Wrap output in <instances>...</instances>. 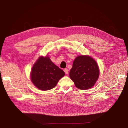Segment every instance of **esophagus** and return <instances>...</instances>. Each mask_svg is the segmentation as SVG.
<instances>
[{"mask_svg": "<svg viewBox=\"0 0 128 128\" xmlns=\"http://www.w3.org/2000/svg\"><path fill=\"white\" fill-rule=\"evenodd\" d=\"M64 72L66 74H68V68H65L64 69Z\"/></svg>", "mask_w": 128, "mask_h": 128, "instance_id": "obj_1", "label": "esophagus"}]
</instances>
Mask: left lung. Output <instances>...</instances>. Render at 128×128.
<instances>
[{
    "label": "left lung",
    "mask_w": 128,
    "mask_h": 128,
    "mask_svg": "<svg viewBox=\"0 0 128 128\" xmlns=\"http://www.w3.org/2000/svg\"><path fill=\"white\" fill-rule=\"evenodd\" d=\"M99 76L98 65L94 60L87 56H77L70 72V78L80 90H86L95 84Z\"/></svg>",
    "instance_id": "1"
}]
</instances>
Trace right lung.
Here are the masks:
<instances>
[{"label": "right lung", "mask_w": 128, "mask_h": 128, "mask_svg": "<svg viewBox=\"0 0 128 128\" xmlns=\"http://www.w3.org/2000/svg\"><path fill=\"white\" fill-rule=\"evenodd\" d=\"M64 75V71L54 64L48 56H42L34 65L30 78L37 88L46 91L55 87Z\"/></svg>", "instance_id": "1"}]
</instances>
